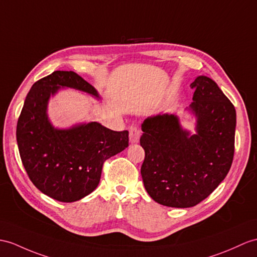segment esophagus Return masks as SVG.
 <instances>
[{
  "mask_svg": "<svg viewBox=\"0 0 257 257\" xmlns=\"http://www.w3.org/2000/svg\"><path fill=\"white\" fill-rule=\"evenodd\" d=\"M140 137H141V131L136 126H131L130 127V143L131 144L139 143Z\"/></svg>",
  "mask_w": 257,
  "mask_h": 257,
  "instance_id": "obj_1",
  "label": "esophagus"
}]
</instances>
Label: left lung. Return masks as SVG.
Segmentation results:
<instances>
[{"mask_svg":"<svg viewBox=\"0 0 257 257\" xmlns=\"http://www.w3.org/2000/svg\"><path fill=\"white\" fill-rule=\"evenodd\" d=\"M193 102L195 134L182 127L176 113L148 116L142 124L141 168L144 186L155 202L193 207L209 196L228 174L234 154L236 113L211 78L197 76Z\"/></svg>","mask_w":257,"mask_h":257,"instance_id":"1","label":"left lung"}]
</instances>
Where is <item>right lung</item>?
Masks as SVG:
<instances>
[{
    "mask_svg": "<svg viewBox=\"0 0 257 257\" xmlns=\"http://www.w3.org/2000/svg\"><path fill=\"white\" fill-rule=\"evenodd\" d=\"M72 88L100 99L95 87L72 71H55L31 87L17 122L21 159L37 189L72 203L99 184L103 162L128 146V131L115 132L98 122L55 127L48 104L59 90Z\"/></svg>",
    "mask_w": 257,
    "mask_h": 257,
    "instance_id": "right-lung-1",
    "label": "right lung"
}]
</instances>
